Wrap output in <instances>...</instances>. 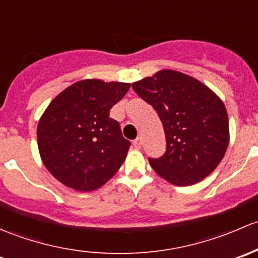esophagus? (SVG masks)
<instances>
[{
    "label": "esophagus",
    "mask_w": 258,
    "mask_h": 258,
    "mask_svg": "<svg viewBox=\"0 0 258 258\" xmlns=\"http://www.w3.org/2000/svg\"><path fill=\"white\" fill-rule=\"evenodd\" d=\"M133 147H134V149H140V147H142V139L137 138L135 140H133Z\"/></svg>",
    "instance_id": "1"
}]
</instances>
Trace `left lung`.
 Segmentation results:
<instances>
[{"mask_svg": "<svg viewBox=\"0 0 258 258\" xmlns=\"http://www.w3.org/2000/svg\"><path fill=\"white\" fill-rule=\"evenodd\" d=\"M133 89L156 110L165 132V154L149 158L156 174L176 186L211 174L230 140L222 100L200 81L171 70L135 82Z\"/></svg>", "mask_w": 258, "mask_h": 258, "instance_id": "left-lung-1", "label": "left lung"}]
</instances>
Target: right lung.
Instances as JSON below:
<instances>
[{
    "instance_id": "add662e5",
    "label": "right lung",
    "mask_w": 258,
    "mask_h": 258,
    "mask_svg": "<svg viewBox=\"0 0 258 258\" xmlns=\"http://www.w3.org/2000/svg\"><path fill=\"white\" fill-rule=\"evenodd\" d=\"M129 83L86 79L57 95L37 126V143L48 171L66 186L92 191L104 185L130 147L110 109Z\"/></svg>"
}]
</instances>
